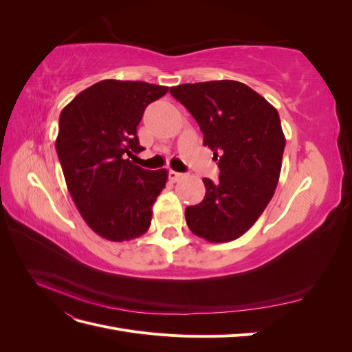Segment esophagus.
Listing matches in <instances>:
<instances>
[{
	"label": "esophagus",
	"mask_w": 352,
	"mask_h": 352,
	"mask_svg": "<svg viewBox=\"0 0 352 352\" xmlns=\"http://www.w3.org/2000/svg\"><path fill=\"white\" fill-rule=\"evenodd\" d=\"M184 177H185L184 173L173 172V170H170V172H168V179L172 180V182H179V180H182Z\"/></svg>",
	"instance_id": "esophagus-1"
}]
</instances>
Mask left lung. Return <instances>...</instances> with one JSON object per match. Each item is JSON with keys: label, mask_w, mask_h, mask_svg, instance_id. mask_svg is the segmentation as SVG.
I'll return each mask as SVG.
<instances>
[{"label": "left lung", "mask_w": 352, "mask_h": 352, "mask_svg": "<svg viewBox=\"0 0 352 352\" xmlns=\"http://www.w3.org/2000/svg\"><path fill=\"white\" fill-rule=\"evenodd\" d=\"M170 94L188 109L219 156L217 182L202 179L206 197L185 210L190 232L208 242H229L247 232L278 186L285 135L279 113L238 80L184 83Z\"/></svg>", "instance_id": "left-lung-1"}]
</instances>
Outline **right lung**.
<instances>
[{
  "label": "right lung",
  "instance_id": "right-lung-1",
  "mask_svg": "<svg viewBox=\"0 0 352 352\" xmlns=\"http://www.w3.org/2000/svg\"><path fill=\"white\" fill-rule=\"evenodd\" d=\"M167 87L105 79L61 110L57 155L69 192L87 225L104 239L123 242L150 229L153 206L167 170H145L129 158L144 148L136 127L148 104Z\"/></svg>",
  "mask_w": 352,
  "mask_h": 352
}]
</instances>
